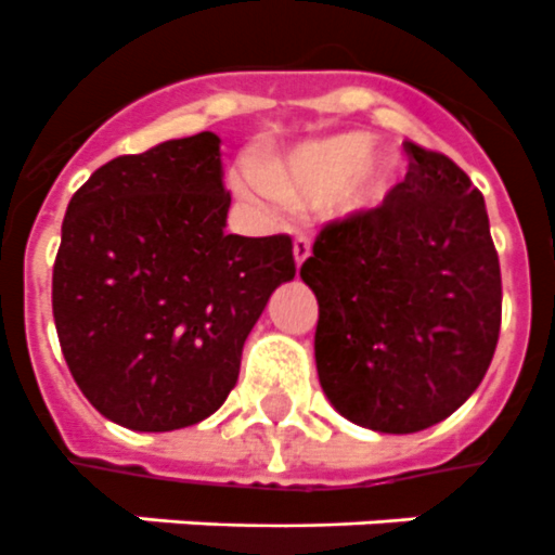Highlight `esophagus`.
<instances>
[{"label":"esophagus","mask_w":555,"mask_h":555,"mask_svg":"<svg viewBox=\"0 0 555 555\" xmlns=\"http://www.w3.org/2000/svg\"><path fill=\"white\" fill-rule=\"evenodd\" d=\"M292 255H295V266L300 269V266L309 260V255H312V243H309V237L298 234V237H295V246H292Z\"/></svg>","instance_id":"esophagus-1"}]
</instances>
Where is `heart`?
Instances as JSON below:
<instances>
[{"instance_id": "heart-1", "label": "heart", "mask_w": 555, "mask_h": 555, "mask_svg": "<svg viewBox=\"0 0 555 555\" xmlns=\"http://www.w3.org/2000/svg\"><path fill=\"white\" fill-rule=\"evenodd\" d=\"M366 131L323 134L266 159L257 175L234 177V189L257 203L306 206L323 203L335 220H354L387 206L403 180V163L392 149H372Z\"/></svg>"}]
</instances>
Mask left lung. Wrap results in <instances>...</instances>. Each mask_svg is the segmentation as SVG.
I'll return each instance as SVG.
<instances>
[{
	"instance_id": "1",
	"label": "left lung",
	"mask_w": 555,
	"mask_h": 555,
	"mask_svg": "<svg viewBox=\"0 0 555 555\" xmlns=\"http://www.w3.org/2000/svg\"><path fill=\"white\" fill-rule=\"evenodd\" d=\"M378 211L330 223L300 278L318 298L323 396L358 427L406 436L453 415L485 378L502 272L485 197L453 159L406 143Z\"/></svg>"
}]
</instances>
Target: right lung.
<instances>
[{
  "label": "right lung",
  "instance_id": "right-lung-1",
  "mask_svg": "<svg viewBox=\"0 0 555 555\" xmlns=\"http://www.w3.org/2000/svg\"><path fill=\"white\" fill-rule=\"evenodd\" d=\"M229 206L211 131L111 159L70 197L53 323L82 396L119 427L168 433L220 410L251 326L295 278L289 237L229 234Z\"/></svg>",
  "mask_w": 555,
  "mask_h": 555
}]
</instances>
